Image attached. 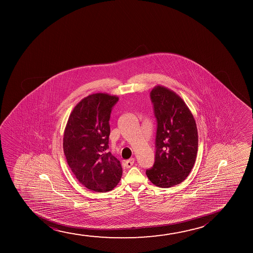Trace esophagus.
<instances>
[{
	"instance_id": "1",
	"label": "esophagus",
	"mask_w": 253,
	"mask_h": 253,
	"mask_svg": "<svg viewBox=\"0 0 253 253\" xmlns=\"http://www.w3.org/2000/svg\"><path fill=\"white\" fill-rule=\"evenodd\" d=\"M135 163V158H130V159L127 160V161H125V168H130V167L134 164Z\"/></svg>"
}]
</instances>
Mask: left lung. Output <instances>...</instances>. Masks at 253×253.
<instances>
[{"label":"left lung","instance_id":"left-lung-1","mask_svg":"<svg viewBox=\"0 0 253 253\" xmlns=\"http://www.w3.org/2000/svg\"><path fill=\"white\" fill-rule=\"evenodd\" d=\"M157 128L155 163L146 170L157 187L182 182L194 167L198 151V131L194 116L180 97L157 85L150 92Z\"/></svg>","mask_w":253,"mask_h":253}]
</instances>
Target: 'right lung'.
<instances>
[{
	"instance_id": "1",
	"label": "right lung",
	"mask_w": 253,
	"mask_h": 253,
	"mask_svg": "<svg viewBox=\"0 0 253 253\" xmlns=\"http://www.w3.org/2000/svg\"><path fill=\"white\" fill-rule=\"evenodd\" d=\"M118 97L89 95L73 109L66 124L63 149L73 174L91 191L105 193L121 180V163L109 149L111 111Z\"/></svg>"
}]
</instances>
